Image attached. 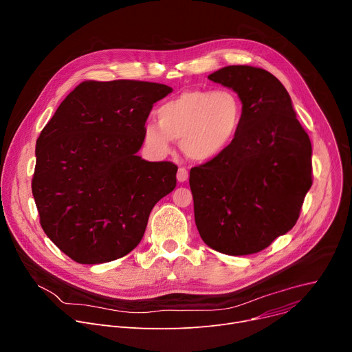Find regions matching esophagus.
<instances>
[{"mask_svg":"<svg viewBox=\"0 0 352 352\" xmlns=\"http://www.w3.org/2000/svg\"><path fill=\"white\" fill-rule=\"evenodd\" d=\"M176 177H177V180H179L180 183L186 182V180L188 179V173H187V169H186V168H179Z\"/></svg>","mask_w":352,"mask_h":352,"instance_id":"1","label":"esophagus"}]
</instances>
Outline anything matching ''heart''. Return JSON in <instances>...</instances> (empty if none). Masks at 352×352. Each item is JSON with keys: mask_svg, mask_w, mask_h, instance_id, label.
Instances as JSON below:
<instances>
[{"mask_svg": "<svg viewBox=\"0 0 352 352\" xmlns=\"http://www.w3.org/2000/svg\"><path fill=\"white\" fill-rule=\"evenodd\" d=\"M157 124L144 128V142L156 155L172 152L180 141L183 153L196 162L220 157L236 142L244 124V102L231 89L186 90L162 104Z\"/></svg>", "mask_w": 352, "mask_h": 352, "instance_id": "1", "label": "heart"}]
</instances>
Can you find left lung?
Masks as SVG:
<instances>
[{"instance_id": "obj_1", "label": "left lung", "mask_w": 352, "mask_h": 352, "mask_svg": "<svg viewBox=\"0 0 352 352\" xmlns=\"http://www.w3.org/2000/svg\"><path fill=\"white\" fill-rule=\"evenodd\" d=\"M208 78L239 94L244 124L230 151L190 170L196 226L215 251L256 254L299 219L311 187L310 138L272 73L226 66Z\"/></svg>"}]
</instances>
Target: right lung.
<instances>
[{"label":"right lung","instance_id":"1","mask_svg":"<svg viewBox=\"0 0 352 352\" xmlns=\"http://www.w3.org/2000/svg\"><path fill=\"white\" fill-rule=\"evenodd\" d=\"M165 85L80 83L36 141L32 195L41 226L78 263L118 259L137 247L153 206L176 187L177 166L138 155Z\"/></svg>","mask_w":352,"mask_h":352}]
</instances>
